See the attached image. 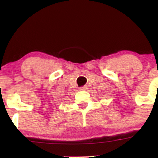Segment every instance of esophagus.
<instances>
[{"label": "esophagus", "instance_id": "34e87169", "mask_svg": "<svg viewBox=\"0 0 158 158\" xmlns=\"http://www.w3.org/2000/svg\"><path fill=\"white\" fill-rule=\"evenodd\" d=\"M79 90H88V87H87V86L81 87V88H79Z\"/></svg>", "mask_w": 158, "mask_h": 158}]
</instances>
